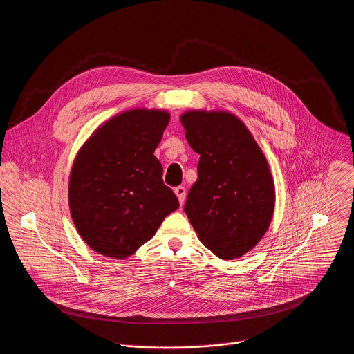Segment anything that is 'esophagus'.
<instances>
[{
    "label": "esophagus",
    "mask_w": 354,
    "mask_h": 354,
    "mask_svg": "<svg viewBox=\"0 0 354 354\" xmlns=\"http://www.w3.org/2000/svg\"><path fill=\"white\" fill-rule=\"evenodd\" d=\"M174 194L177 195L178 202L183 204L184 201H185V196H187V191H185V188H184V187H177V188L174 189Z\"/></svg>",
    "instance_id": "esophagus-1"
}]
</instances>
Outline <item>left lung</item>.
I'll return each mask as SVG.
<instances>
[{
	"instance_id": "1",
	"label": "left lung",
	"mask_w": 354,
	"mask_h": 354,
	"mask_svg": "<svg viewBox=\"0 0 354 354\" xmlns=\"http://www.w3.org/2000/svg\"><path fill=\"white\" fill-rule=\"evenodd\" d=\"M185 138L201 155L185 214L203 245L223 260L252 251L275 207L268 162L247 125L225 110H188Z\"/></svg>"
}]
</instances>
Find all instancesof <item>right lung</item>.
<instances>
[{
  "instance_id": "1",
  "label": "right lung",
  "mask_w": 354,
  "mask_h": 354,
  "mask_svg": "<svg viewBox=\"0 0 354 354\" xmlns=\"http://www.w3.org/2000/svg\"><path fill=\"white\" fill-rule=\"evenodd\" d=\"M169 121L170 113L162 109L125 110L101 124L76 153L68 184L69 211L93 251L129 257L178 208L153 155Z\"/></svg>"
}]
</instances>
